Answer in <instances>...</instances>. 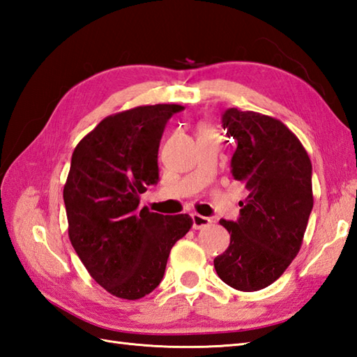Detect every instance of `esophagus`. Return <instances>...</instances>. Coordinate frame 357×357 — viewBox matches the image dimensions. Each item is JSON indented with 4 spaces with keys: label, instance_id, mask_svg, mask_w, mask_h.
I'll list each match as a JSON object with an SVG mask.
<instances>
[{
    "label": "esophagus",
    "instance_id": "1",
    "mask_svg": "<svg viewBox=\"0 0 357 357\" xmlns=\"http://www.w3.org/2000/svg\"><path fill=\"white\" fill-rule=\"evenodd\" d=\"M193 219V229L195 230H201V229H206V227L211 225V219L206 218V216H201L198 213H193L192 215Z\"/></svg>",
    "mask_w": 357,
    "mask_h": 357
}]
</instances>
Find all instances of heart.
I'll return each instance as SVG.
<instances>
[{
	"label": "heart",
	"mask_w": 357,
	"mask_h": 357,
	"mask_svg": "<svg viewBox=\"0 0 357 357\" xmlns=\"http://www.w3.org/2000/svg\"><path fill=\"white\" fill-rule=\"evenodd\" d=\"M202 130H211V128H210L208 126H202V127H201V132H202Z\"/></svg>",
	"instance_id": "heart-1"
}]
</instances>
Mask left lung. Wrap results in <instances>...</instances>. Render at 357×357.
<instances>
[{"mask_svg":"<svg viewBox=\"0 0 357 357\" xmlns=\"http://www.w3.org/2000/svg\"><path fill=\"white\" fill-rule=\"evenodd\" d=\"M222 127L236 141L231 174L245 184L236 222L221 219L230 245L215 257L227 285L257 291L282 276L299 253L313 208L312 161L290 128L257 112L225 110Z\"/></svg>","mask_w":357,"mask_h":357,"instance_id":"1","label":"left lung"}]
</instances>
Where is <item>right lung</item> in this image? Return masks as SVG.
I'll return each mask as SVG.
<instances>
[{
    "label": "right lung",
    "instance_id": "right-lung-1",
    "mask_svg": "<svg viewBox=\"0 0 357 357\" xmlns=\"http://www.w3.org/2000/svg\"><path fill=\"white\" fill-rule=\"evenodd\" d=\"M178 104L139 105L104 118L75 147L64 185L69 238L98 284L141 299L162 280L172 247L192 229L188 215L139 210L159 179L158 150Z\"/></svg>",
    "mask_w": 357,
    "mask_h": 357
}]
</instances>
